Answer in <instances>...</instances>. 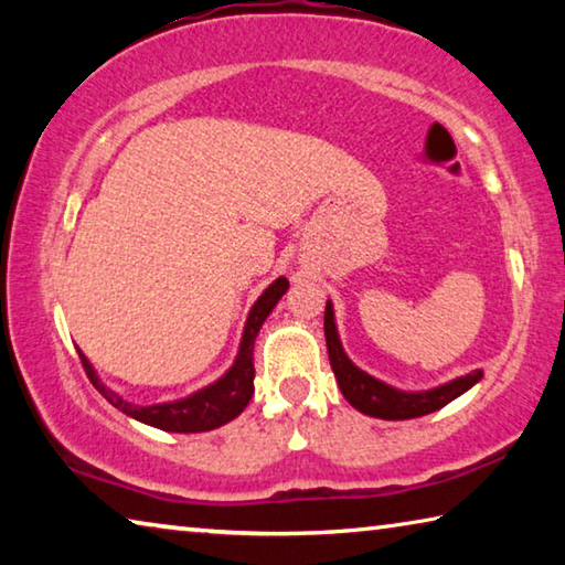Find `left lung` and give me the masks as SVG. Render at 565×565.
Here are the masks:
<instances>
[{
	"instance_id": "8db88e82",
	"label": "left lung",
	"mask_w": 565,
	"mask_h": 565,
	"mask_svg": "<svg viewBox=\"0 0 565 565\" xmlns=\"http://www.w3.org/2000/svg\"><path fill=\"white\" fill-rule=\"evenodd\" d=\"M323 333H327V349H329V361L333 369V376H337L341 394L347 396L353 408H359L361 414L386 418V420H404V418H418L426 414H434V411L444 408L451 404L456 396H461L463 391L471 388L473 384L481 381V371H471L468 376H461L456 381H448V384L431 388V391H418V394H408V391L391 388L381 384L374 376L363 374L361 369L353 366L347 353L341 349L337 323H333V309L327 303V311H323Z\"/></svg>"
}]
</instances>
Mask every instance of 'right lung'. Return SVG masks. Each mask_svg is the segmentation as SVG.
<instances>
[{"label": "right lung", "mask_w": 565, "mask_h": 565, "mask_svg": "<svg viewBox=\"0 0 565 565\" xmlns=\"http://www.w3.org/2000/svg\"><path fill=\"white\" fill-rule=\"evenodd\" d=\"M289 289V281L286 279H276L269 289H266L259 301L252 306L248 311L246 327H244V337H242V347H238V356L234 361V366L226 371V374L216 381V384L206 386L196 394H191L189 398L174 401V404H157V406H134L127 404L121 396L114 394L107 386L102 384L94 374V369L89 366V361L82 356V366L87 371L89 381L94 388L109 401L114 408L124 411V414L145 420V424L161 428V431H174V434H199V431H212V428H218L228 424V420L236 418L242 411L246 408L248 401L254 396V341L256 333H259L262 323L269 317L276 301Z\"/></svg>", "instance_id": "1"}]
</instances>
